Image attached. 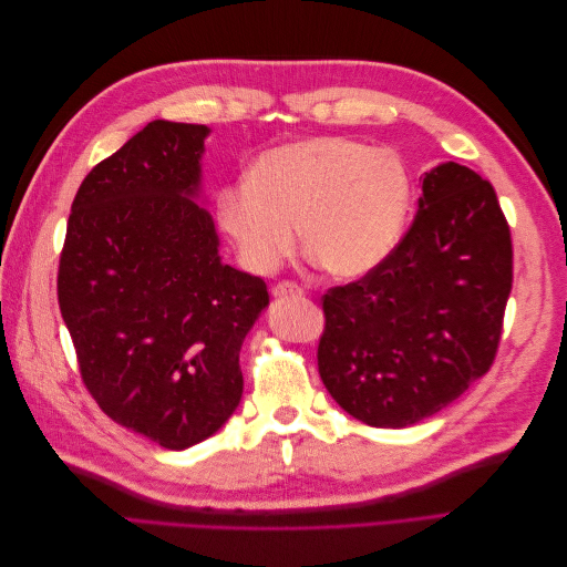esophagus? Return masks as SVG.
I'll use <instances>...</instances> for the list:
<instances>
[{
  "instance_id": "34e87169",
  "label": "esophagus",
  "mask_w": 567,
  "mask_h": 567,
  "mask_svg": "<svg viewBox=\"0 0 567 567\" xmlns=\"http://www.w3.org/2000/svg\"><path fill=\"white\" fill-rule=\"evenodd\" d=\"M271 296L274 298H300L302 296V288L290 284V281H281L271 288Z\"/></svg>"
}]
</instances>
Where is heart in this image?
Instances as JSON below:
<instances>
[{
    "label": "heart",
    "mask_w": 567,
    "mask_h": 567,
    "mask_svg": "<svg viewBox=\"0 0 567 567\" xmlns=\"http://www.w3.org/2000/svg\"><path fill=\"white\" fill-rule=\"evenodd\" d=\"M411 205V177L398 153L348 136H310L274 146L248 182L219 192V229L248 271H277L296 246L331 277L373 271L398 246Z\"/></svg>",
    "instance_id": "obj_1"
}]
</instances>
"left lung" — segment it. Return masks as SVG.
Wrapping results in <instances>:
<instances>
[{
  "instance_id": "8db88e82",
  "label": "left lung",
  "mask_w": 567,
  "mask_h": 567,
  "mask_svg": "<svg viewBox=\"0 0 567 567\" xmlns=\"http://www.w3.org/2000/svg\"><path fill=\"white\" fill-rule=\"evenodd\" d=\"M513 284L506 217L458 163L423 175L409 231L367 277L323 296L319 375L350 416L406 427L485 375Z\"/></svg>"
}]
</instances>
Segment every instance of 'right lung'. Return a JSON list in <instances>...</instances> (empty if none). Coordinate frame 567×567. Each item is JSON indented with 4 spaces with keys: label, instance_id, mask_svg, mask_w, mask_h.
<instances>
[{
    "label": "right lung",
    "instance_id": "right-lung-1",
    "mask_svg": "<svg viewBox=\"0 0 567 567\" xmlns=\"http://www.w3.org/2000/svg\"><path fill=\"white\" fill-rule=\"evenodd\" d=\"M210 127L153 120L80 184L59 307L106 416L165 450L215 435L244 394V338L267 284L221 262L200 208Z\"/></svg>",
    "mask_w": 567,
    "mask_h": 567
}]
</instances>
